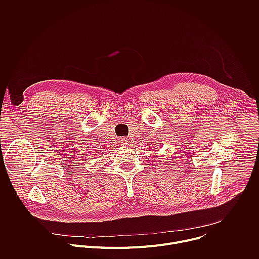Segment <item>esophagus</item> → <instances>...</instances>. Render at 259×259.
Returning <instances> with one entry per match:
<instances>
[{"label":"esophagus","mask_w":259,"mask_h":259,"mask_svg":"<svg viewBox=\"0 0 259 259\" xmlns=\"http://www.w3.org/2000/svg\"><path fill=\"white\" fill-rule=\"evenodd\" d=\"M127 138H125V137H121L120 139H119V143L120 144H122V145H125V144H127Z\"/></svg>","instance_id":"obj_1"}]
</instances>
